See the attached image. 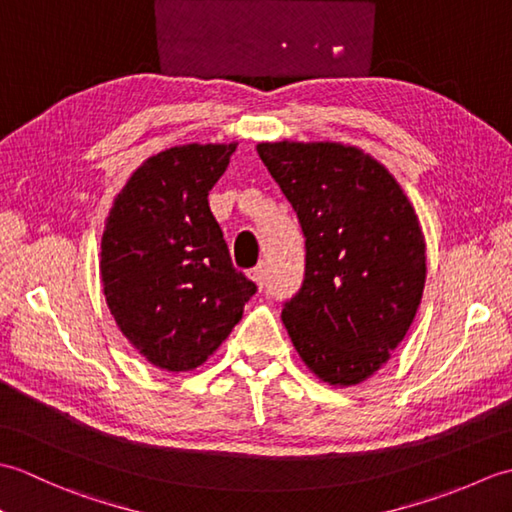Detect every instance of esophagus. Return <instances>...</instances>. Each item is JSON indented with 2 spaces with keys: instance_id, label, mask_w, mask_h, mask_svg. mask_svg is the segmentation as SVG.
I'll list each match as a JSON object with an SVG mask.
<instances>
[{
  "instance_id": "34e87169",
  "label": "esophagus",
  "mask_w": 512,
  "mask_h": 512,
  "mask_svg": "<svg viewBox=\"0 0 512 512\" xmlns=\"http://www.w3.org/2000/svg\"><path fill=\"white\" fill-rule=\"evenodd\" d=\"M248 277L255 281V286H257V288H264V284H266V273H264V268H262V266H257V268L250 270Z\"/></svg>"
}]
</instances>
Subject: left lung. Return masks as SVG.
<instances>
[{
    "mask_svg": "<svg viewBox=\"0 0 512 512\" xmlns=\"http://www.w3.org/2000/svg\"><path fill=\"white\" fill-rule=\"evenodd\" d=\"M306 235V279L284 321L319 380L352 387L374 376L416 317L427 244L416 209L385 165L343 143H259Z\"/></svg>",
    "mask_w": 512,
    "mask_h": 512,
    "instance_id": "8db88e82",
    "label": "left lung"
}]
</instances>
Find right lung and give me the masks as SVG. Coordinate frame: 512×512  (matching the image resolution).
Segmentation results:
<instances>
[{"mask_svg":"<svg viewBox=\"0 0 512 512\" xmlns=\"http://www.w3.org/2000/svg\"><path fill=\"white\" fill-rule=\"evenodd\" d=\"M235 149L191 143L149 156L105 220L99 270L107 308L134 350L165 372L200 367L257 290L233 268L206 200Z\"/></svg>","mask_w":512,"mask_h":512,"instance_id":"add662e5","label":"right lung"}]
</instances>
